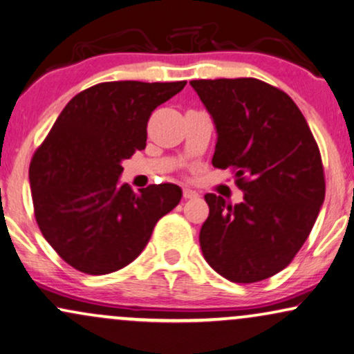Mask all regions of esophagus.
<instances>
[{"label": "esophagus", "mask_w": 354, "mask_h": 354, "mask_svg": "<svg viewBox=\"0 0 354 354\" xmlns=\"http://www.w3.org/2000/svg\"><path fill=\"white\" fill-rule=\"evenodd\" d=\"M183 198L185 199H192V198H198V192L189 189V187H183Z\"/></svg>", "instance_id": "34e87169"}]
</instances>
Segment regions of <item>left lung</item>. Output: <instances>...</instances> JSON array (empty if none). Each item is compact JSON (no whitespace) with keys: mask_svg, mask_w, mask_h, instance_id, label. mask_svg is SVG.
<instances>
[{"mask_svg":"<svg viewBox=\"0 0 354 354\" xmlns=\"http://www.w3.org/2000/svg\"><path fill=\"white\" fill-rule=\"evenodd\" d=\"M217 129L212 165L230 168L240 204L205 194L199 243L232 283L268 279L292 261L320 212L325 174L306 118L283 89L257 78L192 80Z\"/></svg>","mask_w":354,"mask_h":354,"instance_id":"left-lung-1","label":"left lung"}]
</instances>
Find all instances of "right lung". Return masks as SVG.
Here are the masks:
<instances>
[{"label": "right lung", "mask_w": 354, "mask_h": 354, "mask_svg": "<svg viewBox=\"0 0 354 354\" xmlns=\"http://www.w3.org/2000/svg\"><path fill=\"white\" fill-rule=\"evenodd\" d=\"M186 82H106L78 93L58 115L30 160L34 216L50 247L86 274L132 263L155 223L176 207V185H150L136 194L119 186L122 160L145 149L156 106Z\"/></svg>", "instance_id": "1"}]
</instances>
